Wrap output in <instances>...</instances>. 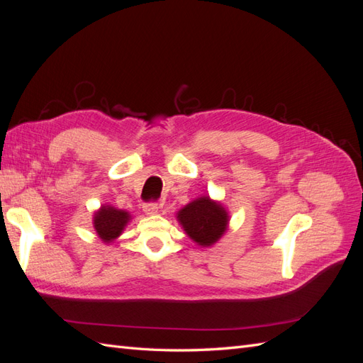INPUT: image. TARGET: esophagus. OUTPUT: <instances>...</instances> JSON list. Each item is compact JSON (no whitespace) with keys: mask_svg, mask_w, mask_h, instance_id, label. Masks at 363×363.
Returning a JSON list of instances; mask_svg holds the SVG:
<instances>
[{"mask_svg":"<svg viewBox=\"0 0 363 363\" xmlns=\"http://www.w3.org/2000/svg\"><path fill=\"white\" fill-rule=\"evenodd\" d=\"M144 212L147 215H156L159 212V204L157 203H147V204H144Z\"/></svg>","mask_w":363,"mask_h":363,"instance_id":"esophagus-1","label":"esophagus"}]
</instances>
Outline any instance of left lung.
I'll use <instances>...</instances> for the list:
<instances>
[{
    "label": "left lung",
    "instance_id": "left-lung-1",
    "mask_svg": "<svg viewBox=\"0 0 363 363\" xmlns=\"http://www.w3.org/2000/svg\"><path fill=\"white\" fill-rule=\"evenodd\" d=\"M177 219L186 235L201 247L213 245L228 225L225 208L208 196H201L180 208Z\"/></svg>",
    "mask_w": 363,
    "mask_h": 363
}]
</instances>
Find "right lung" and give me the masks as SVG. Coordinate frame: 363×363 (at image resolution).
I'll use <instances>...</instances> for the list:
<instances>
[{
	"mask_svg": "<svg viewBox=\"0 0 363 363\" xmlns=\"http://www.w3.org/2000/svg\"><path fill=\"white\" fill-rule=\"evenodd\" d=\"M130 218V213L121 211V208L101 206L100 211L94 215V228L98 238H101L106 244H108L123 233Z\"/></svg>",
	"mask_w": 363,
	"mask_h": 363,
	"instance_id": "add662e5",
	"label": "right lung"
}]
</instances>
